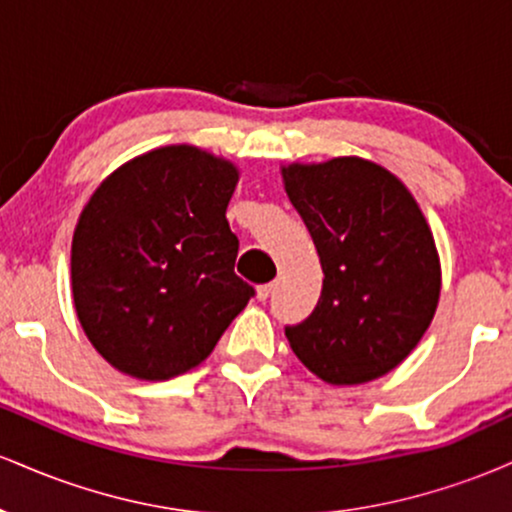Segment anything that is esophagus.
I'll list each match as a JSON object with an SVG mask.
<instances>
[{
  "instance_id": "obj_1",
  "label": "esophagus",
  "mask_w": 512,
  "mask_h": 512,
  "mask_svg": "<svg viewBox=\"0 0 512 512\" xmlns=\"http://www.w3.org/2000/svg\"><path fill=\"white\" fill-rule=\"evenodd\" d=\"M272 291H274V284H272V281H269V284L257 286V298H260V301H267V298L272 296Z\"/></svg>"
}]
</instances>
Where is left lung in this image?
I'll use <instances>...</instances> for the list:
<instances>
[{
    "instance_id": "left-lung-1",
    "label": "left lung",
    "mask_w": 512,
    "mask_h": 512,
    "mask_svg": "<svg viewBox=\"0 0 512 512\" xmlns=\"http://www.w3.org/2000/svg\"><path fill=\"white\" fill-rule=\"evenodd\" d=\"M284 182L325 274L313 313L286 325L293 354L332 385L390 373L424 337L440 296L419 204L390 170L354 156L293 163Z\"/></svg>"
}]
</instances>
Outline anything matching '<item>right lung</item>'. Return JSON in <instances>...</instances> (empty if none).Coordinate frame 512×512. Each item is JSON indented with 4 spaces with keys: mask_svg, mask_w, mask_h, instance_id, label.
Masks as SVG:
<instances>
[{
    "mask_svg": "<svg viewBox=\"0 0 512 512\" xmlns=\"http://www.w3.org/2000/svg\"><path fill=\"white\" fill-rule=\"evenodd\" d=\"M238 170L195 146H163L110 175L81 211L72 293L110 366L166 380L214 351L255 289L233 272L226 221Z\"/></svg>",
    "mask_w": 512,
    "mask_h": 512,
    "instance_id": "add662e5",
    "label": "right lung"
}]
</instances>
